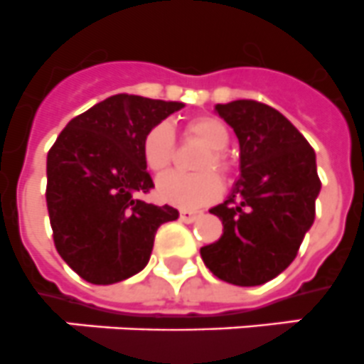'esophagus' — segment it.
<instances>
[{
	"label": "esophagus",
	"instance_id": "obj_1",
	"mask_svg": "<svg viewBox=\"0 0 364 364\" xmlns=\"http://www.w3.org/2000/svg\"><path fill=\"white\" fill-rule=\"evenodd\" d=\"M199 215H201V212H198V210H186V208L179 210V218H181V221H185V223L196 221Z\"/></svg>",
	"mask_w": 364,
	"mask_h": 364
}]
</instances>
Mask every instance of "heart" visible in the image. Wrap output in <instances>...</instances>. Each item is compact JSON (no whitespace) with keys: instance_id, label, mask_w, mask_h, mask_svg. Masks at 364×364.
I'll return each instance as SVG.
<instances>
[{"instance_id":"heart-1","label":"heart","mask_w":364,"mask_h":364,"mask_svg":"<svg viewBox=\"0 0 364 364\" xmlns=\"http://www.w3.org/2000/svg\"><path fill=\"white\" fill-rule=\"evenodd\" d=\"M183 134L188 139L208 146L198 161V170H218L219 174H228L230 165L223 152L230 141L227 125L214 116H194L185 121ZM141 156L146 168L152 174H165L172 166L176 156V137L168 123H158L146 130L141 141ZM221 181L214 172L199 174H166L158 181V198L168 205L181 208H199L221 194Z\"/></svg>"}]
</instances>
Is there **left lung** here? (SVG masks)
Instances as JSON below:
<instances>
[{"instance_id": "8db88e82", "label": "left lung", "mask_w": 364, "mask_h": 364, "mask_svg": "<svg viewBox=\"0 0 364 364\" xmlns=\"http://www.w3.org/2000/svg\"><path fill=\"white\" fill-rule=\"evenodd\" d=\"M241 149V178L210 214L221 237L201 248L206 268L221 281L255 287L296 259L316 218L321 190L316 152L276 109L254 100L215 105Z\"/></svg>"}]
</instances>
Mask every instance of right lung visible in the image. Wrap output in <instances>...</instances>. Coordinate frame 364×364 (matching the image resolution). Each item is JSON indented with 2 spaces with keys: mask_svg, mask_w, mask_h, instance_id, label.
Here are the masks:
<instances>
[{
  "mask_svg": "<svg viewBox=\"0 0 364 364\" xmlns=\"http://www.w3.org/2000/svg\"><path fill=\"white\" fill-rule=\"evenodd\" d=\"M183 103L117 94L68 121L47 156V208L58 254L92 284L146 267L172 206L137 198L154 188L141 141Z\"/></svg>",
  "mask_w": 364,
  "mask_h": 364,
  "instance_id": "1",
  "label": "right lung"
}]
</instances>
